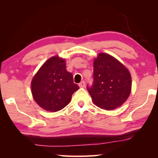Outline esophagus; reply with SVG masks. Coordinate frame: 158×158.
Returning a JSON list of instances; mask_svg holds the SVG:
<instances>
[{
  "mask_svg": "<svg viewBox=\"0 0 158 158\" xmlns=\"http://www.w3.org/2000/svg\"><path fill=\"white\" fill-rule=\"evenodd\" d=\"M79 86H80V88H85V83L84 81H82L81 83H79V85H78Z\"/></svg>",
  "mask_w": 158,
  "mask_h": 158,
  "instance_id": "obj_1",
  "label": "esophagus"
}]
</instances>
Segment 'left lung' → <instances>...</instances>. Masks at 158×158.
I'll use <instances>...</instances> for the list:
<instances>
[{"label":"left lung","instance_id":"1","mask_svg":"<svg viewBox=\"0 0 158 158\" xmlns=\"http://www.w3.org/2000/svg\"><path fill=\"white\" fill-rule=\"evenodd\" d=\"M88 91L93 102L105 110L119 107L128 98L131 89L129 71L115 57L99 53L94 62V82Z\"/></svg>","mask_w":158,"mask_h":158}]
</instances>
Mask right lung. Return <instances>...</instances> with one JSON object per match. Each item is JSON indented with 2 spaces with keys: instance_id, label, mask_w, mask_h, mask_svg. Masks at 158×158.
<instances>
[{
  "instance_id": "right-lung-1",
  "label": "right lung",
  "mask_w": 158,
  "mask_h": 158,
  "mask_svg": "<svg viewBox=\"0 0 158 158\" xmlns=\"http://www.w3.org/2000/svg\"><path fill=\"white\" fill-rule=\"evenodd\" d=\"M65 65V60L54 56L42 64L32 79L33 98L46 111L56 112L62 109L70 102L74 92L79 89Z\"/></svg>"
}]
</instances>
